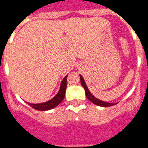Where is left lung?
<instances>
[{
	"label": "left lung",
	"mask_w": 148,
	"mask_h": 148,
	"mask_svg": "<svg viewBox=\"0 0 148 148\" xmlns=\"http://www.w3.org/2000/svg\"><path fill=\"white\" fill-rule=\"evenodd\" d=\"M80 79H81V84H82V87H84V90H85V95L87 96V99L91 101L92 103H93L94 104H96L98 106H100V107H104V108H107V107H110V106L115 105L116 103H109L106 102V101H103L101 100H99V99L95 98L93 95H92L91 92H90L88 87H87V84L85 83V81L83 78V77L80 75Z\"/></svg>",
	"instance_id": "8db88e82"
}]
</instances>
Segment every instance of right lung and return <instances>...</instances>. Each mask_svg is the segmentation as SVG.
Returning <instances> with one entry per match:
<instances>
[{
    "mask_svg": "<svg viewBox=\"0 0 148 148\" xmlns=\"http://www.w3.org/2000/svg\"><path fill=\"white\" fill-rule=\"evenodd\" d=\"M66 78H67V75H66L64 78H63L58 93L56 94L52 99L46 101V102L39 103V104H32V103L29 102L27 103L29 104L34 109L40 111L49 110L53 109L54 108L57 107L64 100V98L65 96V92H66Z\"/></svg>",
    "mask_w": 148,
    "mask_h": 148,
    "instance_id": "add662e5",
    "label": "right lung"
}]
</instances>
